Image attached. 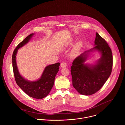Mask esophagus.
Returning <instances> with one entry per match:
<instances>
[{
    "label": "esophagus",
    "mask_w": 125,
    "mask_h": 125,
    "mask_svg": "<svg viewBox=\"0 0 125 125\" xmlns=\"http://www.w3.org/2000/svg\"><path fill=\"white\" fill-rule=\"evenodd\" d=\"M67 66V63L65 62H63L61 64V67L62 68H64Z\"/></svg>",
    "instance_id": "esophagus-1"
}]
</instances>
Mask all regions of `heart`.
<instances>
[{
    "instance_id": "obj_1",
    "label": "heart",
    "mask_w": 125,
    "mask_h": 125,
    "mask_svg": "<svg viewBox=\"0 0 125 125\" xmlns=\"http://www.w3.org/2000/svg\"><path fill=\"white\" fill-rule=\"evenodd\" d=\"M72 43H70L69 45H72ZM83 46V42L82 41H79L77 42L73 47L71 52V56L72 57H74L77 56L79 53L82 47Z\"/></svg>"
}]
</instances>
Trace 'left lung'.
<instances>
[{
	"mask_svg": "<svg viewBox=\"0 0 125 125\" xmlns=\"http://www.w3.org/2000/svg\"><path fill=\"white\" fill-rule=\"evenodd\" d=\"M95 47L76 57L71 67L73 86L80 94L90 95L101 89L110 76L113 66L112 51L106 41L96 34ZM97 50L101 58L93 65L85 64L90 52Z\"/></svg>",
	"mask_w": 125,
	"mask_h": 125,
	"instance_id": "1",
	"label": "left lung"
}]
</instances>
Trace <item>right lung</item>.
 <instances>
[{
  "label": "right lung",
  "instance_id": "add662e5",
  "mask_svg": "<svg viewBox=\"0 0 125 125\" xmlns=\"http://www.w3.org/2000/svg\"><path fill=\"white\" fill-rule=\"evenodd\" d=\"M34 35L31 34L26 37L14 50L12 56V67L15 79L19 87L28 96L41 99L46 97L52 89L60 63L57 62L46 67L41 77L35 81H29L21 76L17 66L16 55L18 49L27 43Z\"/></svg>",
  "mask_w": 125,
  "mask_h": 125
}]
</instances>
